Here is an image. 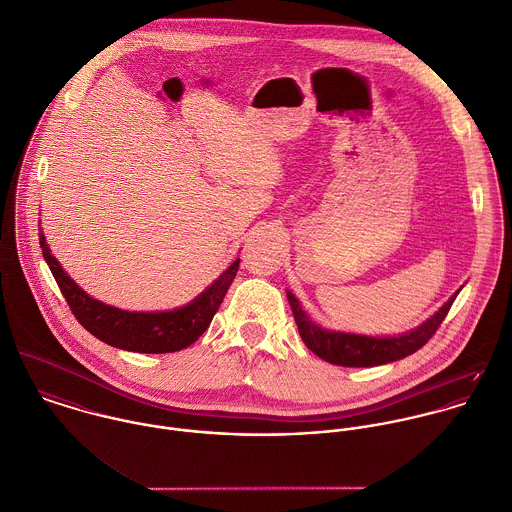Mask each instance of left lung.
Returning a JSON list of instances; mask_svg holds the SVG:
<instances>
[{"mask_svg":"<svg viewBox=\"0 0 512 512\" xmlns=\"http://www.w3.org/2000/svg\"><path fill=\"white\" fill-rule=\"evenodd\" d=\"M457 295L459 293H455L429 320H425L415 330L402 336H390V338H374V336L324 330L308 318L307 312L301 308V303L293 293H287V299L293 308L295 322L299 326V334L303 342L318 358L336 366H346V368H370V366L402 360L409 354L417 352L421 346H425L441 326L443 318L447 316Z\"/></svg>","mask_w":512,"mask_h":512,"instance_id":"8db88e82","label":"left lung"}]
</instances>
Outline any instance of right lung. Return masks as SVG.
<instances>
[{"label": "right lung", "instance_id": "right-lung-1", "mask_svg": "<svg viewBox=\"0 0 512 512\" xmlns=\"http://www.w3.org/2000/svg\"><path fill=\"white\" fill-rule=\"evenodd\" d=\"M39 245L75 318L106 344L142 354L178 352L194 344L209 326L239 269V259H235L209 289H205L196 301L186 307L168 312H128L108 307L79 289V285L67 277L57 259L51 255L41 233Z\"/></svg>", "mask_w": 512, "mask_h": 512}]
</instances>
